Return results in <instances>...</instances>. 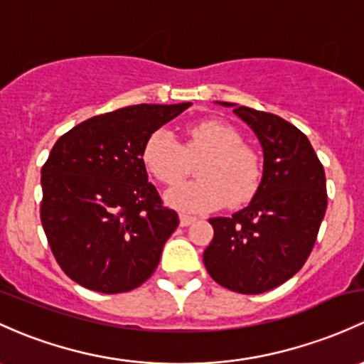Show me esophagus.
I'll return each mask as SVG.
<instances>
[{"mask_svg": "<svg viewBox=\"0 0 364 364\" xmlns=\"http://www.w3.org/2000/svg\"><path fill=\"white\" fill-rule=\"evenodd\" d=\"M195 220H197V218L190 216V214H179V225H181V227H188V225H192Z\"/></svg>", "mask_w": 364, "mask_h": 364, "instance_id": "1", "label": "esophagus"}]
</instances>
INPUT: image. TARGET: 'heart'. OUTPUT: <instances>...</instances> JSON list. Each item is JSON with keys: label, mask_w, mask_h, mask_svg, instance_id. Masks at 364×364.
<instances>
[{"label": "heart", "mask_w": 364, "mask_h": 364, "mask_svg": "<svg viewBox=\"0 0 364 364\" xmlns=\"http://www.w3.org/2000/svg\"><path fill=\"white\" fill-rule=\"evenodd\" d=\"M200 179L176 185L166 193L167 204L179 211H213L227 204L242 208L258 193L263 179L259 153L242 143V136L230 124L218 118L192 124L185 144L169 129L160 127L146 137L141 150L143 166L156 181L174 185L188 172V159H197Z\"/></svg>", "instance_id": "1"}]
</instances>
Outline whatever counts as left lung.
Here are the masks:
<instances>
[{"instance_id":"1","label":"left lung","mask_w":364,"mask_h":364,"mask_svg":"<svg viewBox=\"0 0 364 364\" xmlns=\"http://www.w3.org/2000/svg\"><path fill=\"white\" fill-rule=\"evenodd\" d=\"M233 106L263 146L258 193L230 218H211L214 237L204 265L230 291L259 294L277 288L305 265L328 208L326 176L311 141L274 113Z\"/></svg>"}]
</instances>
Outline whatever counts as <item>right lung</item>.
Masks as SVG:
<instances>
[{"label":"right lung","instance_id":"add662e5","mask_svg":"<svg viewBox=\"0 0 364 364\" xmlns=\"http://www.w3.org/2000/svg\"><path fill=\"white\" fill-rule=\"evenodd\" d=\"M190 106H127L75 125L53 144L41 167V225L55 262L83 288L125 293L155 272L179 218L148 183L141 150Z\"/></svg>","mask_w":364,"mask_h":364}]
</instances>
